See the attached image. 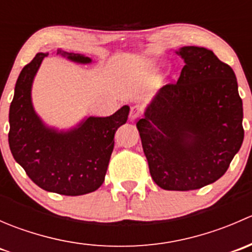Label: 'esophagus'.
<instances>
[{
	"instance_id": "34e87169",
	"label": "esophagus",
	"mask_w": 252,
	"mask_h": 252,
	"mask_svg": "<svg viewBox=\"0 0 252 252\" xmlns=\"http://www.w3.org/2000/svg\"><path fill=\"white\" fill-rule=\"evenodd\" d=\"M142 112V108L140 105H134L130 107V113H129V117H130V119H136L138 117H140Z\"/></svg>"
}]
</instances>
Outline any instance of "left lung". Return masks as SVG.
<instances>
[{
	"instance_id": "8db88e82",
	"label": "left lung",
	"mask_w": 252,
	"mask_h": 252,
	"mask_svg": "<svg viewBox=\"0 0 252 252\" xmlns=\"http://www.w3.org/2000/svg\"><path fill=\"white\" fill-rule=\"evenodd\" d=\"M177 83L159 90L136 123L154 182L187 191L220 179L244 140L243 101L230 65L211 50L185 46Z\"/></svg>"
}]
</instances>
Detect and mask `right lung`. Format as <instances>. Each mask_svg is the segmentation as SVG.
<instances>
[{
	"mask_svg": "<svg viewBox=\"0 0 252 252\" xmlns=\"http://www.w3.org/2000/svg\"><path fill=\"white\" fill-rule=\"evenodd\" d=\"M57 55L78 63H90L83 55L57 50ZM46 53H37L18 77L9 107V149L28 177L41 189L67 196L89 194L102 185L114 134L128 119L123 106L110 117H89L67 133L48 129L32 105V79Z\"/></svg>",
	"mask_w": 252,
	"mask_h": 252,
	"instance_id": "1",
	"label": "right lung"
}]
</instances>
